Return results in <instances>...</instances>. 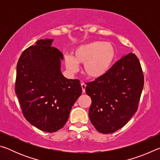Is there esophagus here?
I'll list each match as a JSON object with an SVG mask.
<instances>
[{"label":"esophagus","mask_w":160,"mask_h":160,"mask_svg":"<svg viewBox=\"0 0 160 160\" xmlns=\"http://www.w3.org/2000/svg\"><path fill=\"white\" fill-rule=\"evenodd\" d=\"M81 87H82V93L85 92V88H86V85L84 82L81 83Z\"/></svg>","instance_id":"esophagus-1"}]
</instances>
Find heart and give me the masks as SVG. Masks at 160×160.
<instances>
[{
	"instance_id": "obj_1",
	"label": "heart",
	"mask_w": 160,
	"mask_h": 160,
	"mask_svg": "<svg viewBox=\"0 0 160 160\" xmlns=\"http://www.w3.org/2000/svg\"><path fill=\"white\" fill-rule=\"evenodd\" d=\"M116 54V48L112 43L92 41L75 48L72 51V57L65 56V64L68 70L74 72L78 69V64L83 63L85 74L92 78H97L109 70Z\"/></svg>"
}]
</instances>
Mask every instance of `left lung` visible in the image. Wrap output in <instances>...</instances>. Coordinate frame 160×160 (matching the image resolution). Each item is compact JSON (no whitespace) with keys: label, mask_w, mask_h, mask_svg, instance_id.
<instances>
[{"label":"left lung","mask_w":160,"mask_h":160,"mask_svg":"<svg viewBox=\"0 0 160 160\" xmlns=\"http://www.w3.org/2000/svg\"><path fill=\"white\" fill-rule=\"evenodd\" d=\"M91 97V123L107 134L122 128L136 112L144 85V75L137 56L130 53L113 65L102 76L86 83Z\"/></svg>","instance_id":"left-lung-1"}]
</instances>
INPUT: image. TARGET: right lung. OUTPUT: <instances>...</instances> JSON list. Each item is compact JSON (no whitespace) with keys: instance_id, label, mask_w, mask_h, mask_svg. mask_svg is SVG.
Returning a JSON list of instances; mask_svg holds the SVG:
<instances>
[{"instance_id":"obj_1","label":"right lung","mask_w":160,"mask_h":160,"mask_svg":"<svg viewBox=\"0 0 160 160\" xmlns=\"http://www.w3.org/2000/svg\"><path fill=\"white\" fill-rule=\"evenodd\" d=\"M53 41L38 40L23 51L18 62L15 89L27 121L48 132L63 128L82 94L79 80L62 74L63 56L51 47Z\"/></svg>"}]
</instances>
